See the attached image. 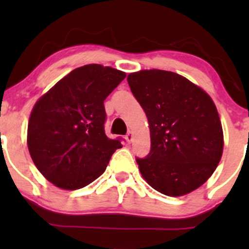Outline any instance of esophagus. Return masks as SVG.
Listing matches in <instances>:
<instances>
[{
    "label": "esophagus",
    "mask_w": 249,
    "mask_h": 249,
    "mask_svg": "<svg viewBox=\"0 0 249 249\" xmlns=\"http://www.w3.org/2000/svg\"><path fill=\"white\" fill-rule=\"evenodd\" d=\"M125 139H126V142H128V144H130V142L133 141V133L131 132V131H130V132H127L126 136H125Z\"/></svg>",
    "instance_id": "esophagus-1"
}]
</instances>
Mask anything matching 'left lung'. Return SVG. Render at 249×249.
<instances>
[{
    "label": "left lung",
    "instance_id": "8db88e82",
    "mask_svg": "<svg viewBox=\"0 0 249 249\" xmlns=\"http://www.w3.org/2000/svg\"><path fill=\"white\" fill-rule=\"evenodd\" d=\"M127 83L150 126V153L136 159L142 178L168 196L196 190L215 171L224 150L212 98L171 71L142 70L130 73Z\"/></svg>",
    "mask_w": 249,
    "mask_h": 249
}]
</instances>
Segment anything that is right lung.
Segmentation results:
<instances>
[{"label": "right lung", "instance_id": "right-lung-1", "mask_svg": "<svg viewBox=\"0 0 249 249\" xmlns=\"http://www.w3.org/2000/svg\"><path fill=\"white\" fill-rule=\"evenodd\" d=\"M125 72L99 64L72 70L36 102L28 124V148L45 179L78 190L105 171L121 138H107L104 101Z\"/></svg>", "mask_w": 249, "mask_h": 249}]
</instances>
